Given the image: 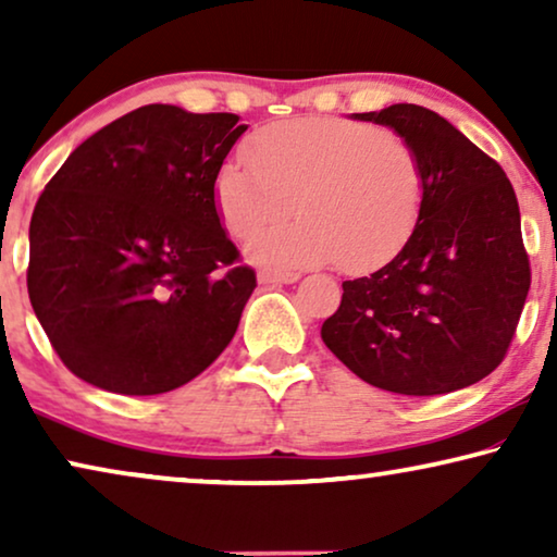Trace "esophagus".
Segmentation results:
<instances>
[{"instance_id": "obj_1", "label": "esophagus", "mask_w": 557, "mask_h": 557, "mask_svg": "<svg viewBox=\"0 0 557 557\" xmlns=\"http://www.w3.org/2000/svg\"><path fill=\"white\" fill-rule=\"evenodd\" d=\"M258 281L261 284H269V286H281V284H294V281H299V273H281V271H261L258 273Z\"/></svg>"}]
</instances>
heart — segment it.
Wrapping results in <instances>:
<instances>
[{
    "mask_svg": "<svg viewBox=\"0 0 557 557\" xmlns=\"http://www.w3.org/2000/svg\"><path fill=\"white\" fill-rule=\"evenodd\" d=\"M243 162L212 182L220 223L246 258L288 271L339 261L370 271L393 261L423 218L429 180L403 136L337 116L278 121L250 136ZM296 209L292 226H277ZM275 224L276 228H269Z\"/></svg>",
    "mask_w": 557,
    "mask_h": 557,
    "instance_id": "heart-1",
    "label": "heart"
}]
</instances>
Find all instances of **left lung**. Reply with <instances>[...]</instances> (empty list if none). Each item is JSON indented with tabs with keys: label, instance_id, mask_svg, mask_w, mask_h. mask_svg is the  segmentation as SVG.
<instances>
[{
	"label": "left lung",
	"instance_id": "left-lung-1",
	"mask_svg": "<svg viewBox=\"0 0 557 557\" xmlns=\"http://www.w3.org/2000/svg\"><path fill=\"white\" fill-rule=\"evenodd\" d=\"M393 128L423 159L429 197L408 246L345 281L324 345L364 383L444 395L505 360L530 292L520 205L502 166L436 111L395 103L352 113Z\"/></svg>",
	"mask_w": 557,
	"mask_h": 557
}]
</instances>
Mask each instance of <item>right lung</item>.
Returning a JSON list of instances; mask_svg holds the SVG:
<instances>
[{"instance_id":"right-lung-1","label":"right lung","mask_w":557,"mask_h":557,"mask_svg":"<svg viewBox=\"0 0 557 557\" xmlns=\"http://www.w3.org/2000/svg\"><path fill=\"white\" fill-rule=\"evenodd\" d=\"M246 128L235 113L149 103L88 136L48 182L27 292L73 375L159 395L231 345L256 273L235 265L212 182Z\"/></svg>"}]
</instances>
